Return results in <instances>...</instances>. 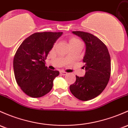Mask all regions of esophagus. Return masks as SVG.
<instances>
[{
  "instance_id": "1",
  "label": "esophagus",
  "mask_w": 128,
  "mask_h": 128,
  "mask_svg": "<svg viewBox=\"0 0 128 128\" xmlns=\"http://www.w3.org/2000/svg\"><path fill=\"white\" fill-rule=\"evenodd\" d=\"M60 74H61V75H66L68 74V73H67V72H64V71H60Z\"/></svg>"
}]
</instances>
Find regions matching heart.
<instances>
[{
  "label": "heart",
  "instance_id": "b5f03b06",
  "mask_svg": "<svg viewBox=\"0 0 128 128\" xmlns=\"http://www.w3.org/2000/svg\"><path fill=\"white\" fill-rule=\"evenodd\" d=\"M69 44L70 45H75V44H82L81 42L76 38H70L69 40Z\"/></svg>",
  "mask_w": 128,
  "mask_h": 128
}]
</instances>
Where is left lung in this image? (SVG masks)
Returning a JSON list of instances; mask_svg holds the SVG:
<instances>
[{
    "label": "left lung",
    "instance_id": "1",
    "mask_svg": "<svg viewBox=\"0 0 128 128\" xmlns=\"http://www.w3.org/2000/svg\"><path fill=\"white\" fill-rule=\"evenodd\" d=\"M84 41L86 50L83 61L85 75L76 76L70 91L79 100L86 101L99 96L109 81L111 61L108 49L99 38L88 32L73 31Z\"/></svg>",
    "mask_w": 128,
    "mask_h": 128
}]
</instances>
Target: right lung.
I'll use <instances>...</instances> for the list:
<instances>
[{
    "label": "right lung",
    "mask_w": 128,
    "mask_h": 128,
    "mask_svg": "<svg viewBox=\"0 0 128 128\" xmlns=\"http://www.w3.org/2000/svg\"><path fill=\"white\" fill-rule=\"evenodd\" d=\"M62 32L34 33L22 42L13 59L16 81L24 93L40 98L51 91L53 80L60 74L48 69L45 60Z\"/></svg>",
    "instance_id": "obj_1"
}]
</instances>
